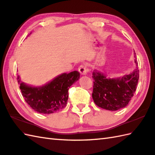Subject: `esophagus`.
Listing matches in <instances>:
<instances>
[{
  "mask_svg": "<svg viewBox=\"0 0 155 155\" xmlns=\"http://www.w3.org/2000/svg\"><path fill=\"white\" fill-rule=\"evenodd\" d=\"M78 71L80 72V73L83 75L87 74V72H88V68L87 67L86 64H82L79 66H78Z\"/></svg>",
  "mask_w": 155,
  "mask_h": 155,
  "instance_id": "obj_1",
  "label": "esophagus"
}]
</instances>
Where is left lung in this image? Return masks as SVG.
<instances>
[{
  "mask_svg": "<svg viewBox=\"0 0 155 155\" xmlns=\"http://www.w3.org/2000/svg\"><path fill=\"white\" fill-rule=\"evenodd\" d=\"M136 58V54H134ZM131 74L122 77L107 78L106 76L93 71L92 97L98 107L107 110L116 111L125 107L134 96L139 79L138 62Z\"/></svg>",
  "mask_w": 155,
  "mask_h": 155,
  "instance_id": "left-lung-1",
  "label": "left lung"
}]
</instances>
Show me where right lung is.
<instances>
[{
	"instance_id": "add662e5",
	"label": "right lung",
	"mask_w": 155,
	"mask_h": 155,
	"mask_svg": "<svg viewBox=\"0 0 155 155\" xmlns=\"http://www.w3.org/2000/svg\"><path fill=\"white\" fill-rule=\"evenodd\" d=\"M80 73L72 71L63 73L45 85L34 87L20 83L18 76V83L25 101L33 110L40 114H50L62 110L67 104L68 89L78 80Z\"/></svg>"
}]
</instances>
